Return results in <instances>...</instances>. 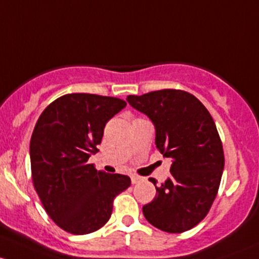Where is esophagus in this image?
<instances>
[{
  "label": "esophagus",
  "mask_w": 259,
  "mask_h": 259,
  "mask_svg": "<svg viewBox=\"0 0 259 259\" xmlns=\"http://www.w3.org/2000/svg\"><path fill=\"white\" fill-rule=\"evenodd\" d=\"M142 180H143V178L140 177V176H136V175L131 176V181H132V185H137V183L141 182Z\"/></svg>",
  "instance_id": "obj_1"
}]
</instances>
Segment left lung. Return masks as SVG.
I'll return each mask as SVG.
<instances>
[{
    "label": "left lung",
    "instance_id": "8db88e82",
    "mask_svg": "<svg viewBox=\"0 0 259 259\" xmlns=\"http://www.w3.org/2000/svg\"><path fill=\"white\" fill-rule=\"evenodd\" d=\"M156 127V146L170 159V176L156 186L146 220L161 231L182 233L198 225L218 193L225 154L212 116L198 98L182 90H159L127 97Z\"/></svg>",
    "mask_w": 259,
    "mask_h": 259
}]
</instances>
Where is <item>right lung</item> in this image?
I'll return each instance as SVG.
<instances>
[{
	"instance_id": "obj_1",
	"label": "right lung",
	"mask_w": 259,
	"mask_h": 259,
	"mask_svg": "<svg viewBox=\"0 0 259 259\" xmlns=\"http://www.w3.org/2000/svg\"><path fill=\"white\" fill-rule=\"evenodd\" d=\"M126 101L92 93H68L39 116L30 142L32 183L51 220L72 234H89L110 220L113 201L131 178L97 170L89 158L97 152L106 123Z\"/></svg>"
}]
</instances>
